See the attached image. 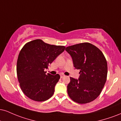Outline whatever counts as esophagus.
I'll use <instances>...</instances> for the list:
<instances>
[{
  "label": "esophagus",
  "mask_w": 121,
  "mask_h": 121,
  "mask_svg": "<svg viewBox=\"0 0 121 121\" xmlns=\"http://www.w3.org/2000/svg\"><path fill=\"white\" fill-rule=\"evenodd\" d=\"M65 77V75H64V74H61V75H60L61 78H63V77Z\"/></svg>",
  "instance_id": "34e87169"
}]
</instances>
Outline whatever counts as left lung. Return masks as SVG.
<instances>
[{
	"instance_id": "left-lung-1",
	"label": "left lung",
	"mask_w": 121,
	"mask_h": 121,
	"mask_svg": "<svg viewBox=\"0 0 121 121\" xmlns=\"http://www.w3.org/2000/svg\"><path fill=\"white\" fill-rule=\"evenodd\" d=\"M72 57L74 66L79 69L76 79L70 77L67 86L72 100L79 104H86L99 96L107 81V62L103 52L90 43H82L65 48Z\"/></svg>"
}]
</instances>
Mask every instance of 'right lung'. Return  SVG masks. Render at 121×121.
Returning a JSON list of instances; mask_svg holds the SVG:
<instances>
[{
	"instance_id": "1",
	"label": "right lung",
	"mask_w": 121,
	"mask_h": 121,
	"mask_svg": "<svg viewBox=\"0 0 121 121\" xmlns=\"http://www.w3.org/2000/svg\"><path fill=\"white\" fill-rule=\"evenodd\" d=\"M65 48L41 39L32 40L23 47L17 59V74L22 91L29 99L44 101L52 96L60 76L46 74L44 70Z\"/></svg>"
}]
</instances>
